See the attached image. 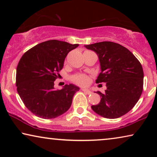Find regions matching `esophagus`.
Masks as SVG:
<instances>
[{
    "mask_svg": "<svg viewBox=\"0 0 157 157\" xmlns=\"http://www.w3.org/2000/svg\"><path fill=\"white\" fill-rule=\"evenodd\" d=\"M81 90H82L83 92H85V93H86L87 94H91V91H90L89 89H86V88H82V89H81Z\"/></svg>",
    "mask_w": 157,
    "mask_h": 157,
    "instance_id": "esophagus-1",
    "label": "esophagus"
}]
</instances>
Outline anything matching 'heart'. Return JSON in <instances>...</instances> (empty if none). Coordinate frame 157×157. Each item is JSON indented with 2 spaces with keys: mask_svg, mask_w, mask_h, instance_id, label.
<instances>
[{
  "mask_svg": "<svg viewBox=\"0 0 157 157\" xmlns=\"http://www.w3.org/2000/svg\"><path fill=\"white\" fill-rule=\"evenodd\" d=\"M72 79L74 82L78 83V84L83 85V86L86 85L89 81V77H88L86 75H85V74L76 75V76H74V77H73Z\"/></svg>",
  "mask_w": 157,
  "mask_h": 157,
  "instance_id": "b5f03b06",
  "label": "heart"
}]
</instances>
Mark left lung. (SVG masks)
Returning <instances> with one entry per match:
<instances>
[{
    "mask_svg": "<svg viewBox=\"0 0 157 157\" xmlns=\"http://www.w3.org/2000/svg\"><path fill=\"white\" fill-rule=\"evenodd\" d=\"M97 54L101 73L96 83H106L105 93L98 91L101 101L91 106L94 112L106 119H117L128 113L143 91L144 71L138 59L121 45L103 41L84 46Z\"/></svg>",
    "mask_w": 157,
    "mask_h": 157,
    "instance_id": "1",
    "label": "left lung"
}]
</instances>
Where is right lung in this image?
Instances as JSON below:
<instances>
[{
  "mask_svg": "<svg viewBox=\"0 0 157 157\" xmlns=\"http://www.w3.org/2000/svg\"><path fill=\"white\" fill-rule=\"evenodd\" d=\"M78 44L50 40L25 52L16 69L17 91L29 111L42 119H54L66 112L79 87L70 83L54 88L57 74L69 51Z\"/></svg>",
  "mask_w": 157,
  "mask_h": 157,
  "instance_id": "1",
  "label": "right lung"
}]
</instances>
